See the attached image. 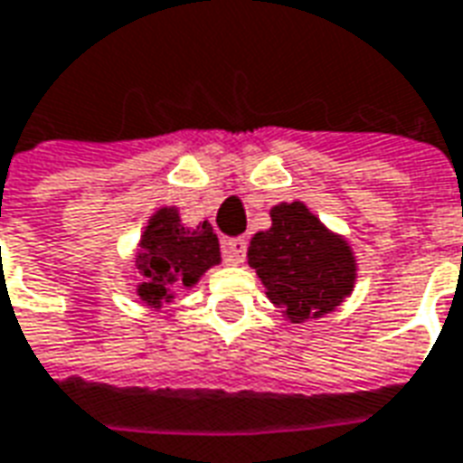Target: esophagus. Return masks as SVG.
I'll return each mask as SVG.
<instances>
[{"label": "esophagus", "instance_id": "34e87169", "mask_svg": "<svg viewBox=\"0 0 463 463\" xmlns=\"http://www.w3.org/2000/svg\"><path fill=\"white\" fill-rule=\"evenodd\" d=\"M245 250H248V242L245 238H231V241H222V255L231 265H241L245 262Z\"/></svg>", "mask_w": 463, "mask_h": 463}]
</instances>
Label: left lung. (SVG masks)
Returning <instances> with one entry per match:
<instances>
[{"mask_svg":"<svg viewBox=\"0 0 463 463\" xmlns=\"http://www.w3.org/2000/svg\"><path fill=\"white\" fill-rule=\"evenodd\" d=\"M270 221L248 245V262L268 300L292 325L337 310L357 282V258L347 238L330 231L302 201L272 205Z\"/></svg>","mask_w":463,"mask_h":463,"instance_id":"8db88e82","label":"left lung"}]
</instances>
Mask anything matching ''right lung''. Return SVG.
Instances as JSON below:
<instances>
[{"mask_svg":"<svg viewBox=\"0 0 463 463\" xmlns=\"http://www.w3.org/2000/svg\"><path fill=\"white\" fill-rule=\"evenodd\" d=\"M215 265H221V242L211 222L188 228L175 205H163L136 242V270L141 275L136 298L151 310H163L175 300L178 288H195Z\"/></svg>","mask_w":463,"mask_h":463,"instance_id":"right-lung-1","label":"right lung"}]
</instances>
